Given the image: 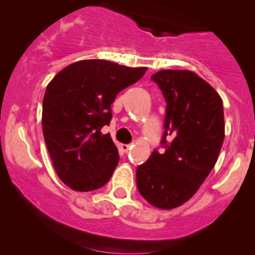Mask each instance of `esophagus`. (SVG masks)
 Masks as SVG:
<instances>
[{
    "label": "esophagus",
    "instance_id": "esophagus-1",
    "mask_svg": "<svg viewBox=\"0 0 255 255\" xmlns=\"http://www.w3.org/2000/svg\"><path fill=\"white\" fill-rule=\"evenodd\" d=\"M120 147H121V150L124 151V152H127V151L129 150V148H130V145H127V144H121V146H120Z\"/></svg>",
    "mask_w": 255,
    "mask_h": 255
}]
</instances>
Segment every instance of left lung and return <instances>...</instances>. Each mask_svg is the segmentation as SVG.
Returning a JSON list of instances; mask_svg holds the SVG:
<instances>
[{
    "label": "left lung",
    "mask_w": 255,
    "mask_h": 255,
    "mask_svg": "<svg viewBox=\"0 0 255 255\" xmlns=\"http://www.w3.org/2000/svg\"><path fill=\"white\" fill-rule=\"evenodd\" d=\"M151 79L166 101L165 151H153L137 166L136 186L152 206L171 210L197 193L217 162L224 140L223 101L194 72L163 69Z\"/></svg>",
    "instance_id": "8db88e82"
}]
</instances>
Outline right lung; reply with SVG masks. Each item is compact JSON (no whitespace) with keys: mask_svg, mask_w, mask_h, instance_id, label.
Segmentation results:
<instances>
[{"mask_svg":"<svg viewBox=\"0 0 255 255\" xmlns=\"http://www.w3.org/2000/svg\"><path fill=\"white\" fill-rule=\"evenodd\" d=\"M146 71V67L83 60L67 66L48 84L43 98L44 140L56 174L69 188L95 191L110 180L119 151L110 134L101 129L110 124L118 93Z\"/></svg>","mask_w":255,"mask_h":255,"instance_id":"add662e5","label":"right lung"}]
</instances>
